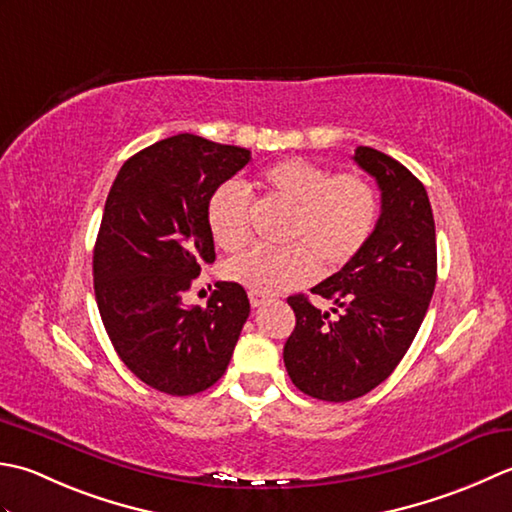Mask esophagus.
<instances>
[{
	"mask_svg": "<svg viewBox=\"0 0 512 512\" xmlns=\"http://www.w3.org/2000/svg\"><path fill=\"white\" fill-rule=\"evenodd\" d=\"M265 296H260V294H256V291H249V302H252V307H260V305H265Z\"/></svg>",
	"mask_w": 512,
	"mask_h": 512,
	"instance_id": "obj_1",
	"label": "esophagus"
}]
</instances>
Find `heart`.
Here are the masks:
<instances>
[{
  "instance_id": "b5f03b06",
  "label": "heart",
  "mask_w": 512,
  "mask_h": 512,
  "mask_svg": "<svg viewBox=\"0 0 512 512\" xmlns=\"http://www.w3.org/2000/svg\"><path fill=\"white\" fill-rule=\"evenodd\" d=\"M276 203L289 207L285 247H254L225 265V276L256 294H278L347 267L373 234L378 194L358 172L331 174L305 159L278 161L260 179ZM254 198L241 181H225L207 201V227L223 252L241 249L252 232Z\"/></svg>"
}]
</instances>
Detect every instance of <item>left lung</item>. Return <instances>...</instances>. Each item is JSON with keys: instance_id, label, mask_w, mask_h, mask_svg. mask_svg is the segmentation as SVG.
<instances>
[{"instance_id": "obj_1", "label": "left lung", "mask_w": 512, "mask_h": 512, "mask_svg": "<svg viewBox=\"0 0 512 512\" xmlns=\"http://www.w3.org/2000/svg\"><path fill=\"white\" fill-rule=\"evenodd\" d=\"M382 192V210L362 252L311 294L331 300L320 311L298 294L287 302L296 327L285 342L291 382L325 402H349L398 367L429 309L437 280L435 221L424 185L367 145L353 154Z\"/></svg>"}]
</instances>
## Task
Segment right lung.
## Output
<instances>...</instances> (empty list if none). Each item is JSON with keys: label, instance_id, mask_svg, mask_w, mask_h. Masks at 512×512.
<instances>
[{"label": "right lung", "instance_id": "1", "mask_svg": "<svg viewBox=\"0 0 512 512\" xmlns=\"http://www.w3.org/2000/svg\"><path fill=\"white\" fill-rule=\"evenodd\" d=\"M249 159L245 148L176 134L130 156L110 187L92 256L97 307L125 367L161 393L210 389L249 316L236 283H216L207 307H183L216 260L207 201Z\"/></svg>", "mask_w": 512, "mask_h": 512}]
</instances>
